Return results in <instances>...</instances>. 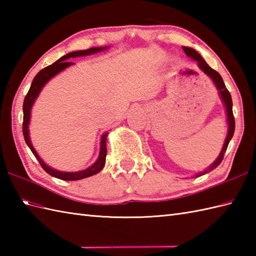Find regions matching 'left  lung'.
Here are the masks:
<instances>
[{
	"label": "left lung",
	"instance_id": "8db88e82",
	"mask_svg": "<svg viewBox=\"0 0 256 256\" xmlns=\"http://www.w3.org/2000/svg\"><path fill=\"white\" fill-rule=\"evenodd\" d=\"M182 50L184 52V54L188 57H190L192 59H194V60L197 62L198 64V67L202 70V72L206 74L209 76V77L211 78V80L214 81L216 89L219 90V94H220V98L222 99V102L224 103V106H226V118H228V124H229V130H228V134H226V140H224V148H222L221 150V153L219 155L218 158H216L214 160V162L212 165H210L208 168H206V170L201 172L199 174H197L194 177H200L204 175V174L209 172L211 170H214V168L218 167L220 165V162H222V160H224V153L226 150L228 148V145H229L231 138H233V134H234V128H236V122H234V116H233V111H232V98H231V94L230 92L228 91L226 86L224 82V80H222L221 76L219 74V72H216L214 69H212L208 64H206L204 62V59L201 57L199 54L196 52L194 50H192V48L190 47H182Z\"/></svg>",
	"mask_w": 256,
	"mask_h": 256
}]
</instances>
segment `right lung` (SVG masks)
<instances>
[{"label":"right lung","mask_w":256,"mask_h":256,"mask_svg":"<svg viewBox=\"0 0 256 256\" xmlns=\"http://www.w3.org/2000/svg\"><path fill=\"white\" fill-rule=\"evenodd\" d=\"M108 47H92L89 48L86 50H78V52H69L67 55L62 56V58H59L57 62H54L50 66H47L46 68L42 69L40 72H38L35 78L32 79V82L30 84V88L27 92V94L24 99L23 103V112H24V116H23V135L25 138L26 144L28 145V148H30L32 153L34 154V156L37 158V160L40 162V166L44 168V170L50 174V176L56 177L58 179H62V180H79V179H84L86 177L94 176L96 174L99 172L103 167H104L106 164V138H108V133H104L101 138V142H100V153L99 157L96 160L94 164H92L90 167L86 168L84 170L80 172H59L54 170V168L48 166L46 162H44L40 155L37 154V152L35 150L34 146L32 145L30 140V133H28V124H30V111H32V106L34 104L35 100L37 99L38 94L42 91V86H44L48 81H50L52 77H55L57 74L62 72L64 69L68 68L69 66L74 64V62H68L67 59L69 58H74V57H80V56H88L92 55V54L106 50Z\"/></svg>","instance_id":"obj_1"}]
</instances>
